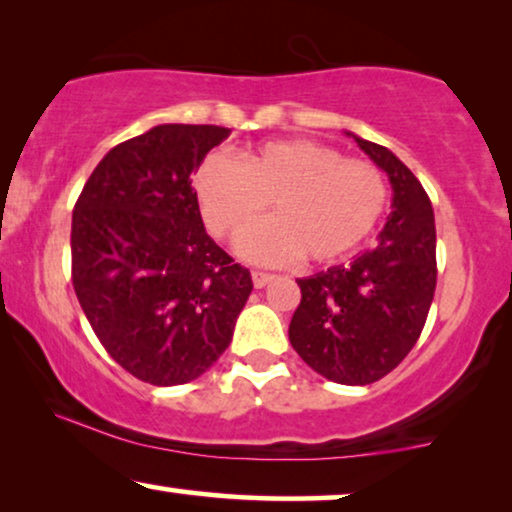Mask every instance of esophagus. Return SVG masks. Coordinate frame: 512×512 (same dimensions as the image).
<instances>
[{
  "label": "esophagus",
  "instance_id": "1",
  "mask_svg": "<svg viewBox=\"0 0 512 512\" xmlns=\"http://www.w3.org/2000/svg\"><path fill=\"white\" fill-rule=\"evenodd\" d=\"M274 274H264V271H252V285L255 288H264V285H269L271 281H274Z\"/></svg>",
  "mask_w": 512,
  "mask_h": 512
}]
</instances>
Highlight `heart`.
<instances>
[{"label": "heart", "mask_w": 512, "mask_h": 512, "mask_svg": "<svg viewBox=\"0 0 512 512\" xmlns=\"http://www.w3.org/2000/svg\"><path fill=\"white\" fill-rule=\"evenodd\" d=\"M199 213L217 238L236 241L257 264L297 257L327 264L360 248L379 227L388 203L386 177L370 161L344 159L313 140H271L231 163L208 156L194 173Z\"/></svg>", "instance_id": "b5f03b06"}]
</instances>
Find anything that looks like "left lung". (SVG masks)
<instances>
[{
  "label": "left lung",
  "instance_id": "obj_1",
  "mask_svg": "<svg viewBox=\"0 0 512 512\" xmlns=\"http://www.w3.org/2000/svg\"><path fill=\"white\" fill-rule=\"evenodd\" d=\"M351 135L388 175L391 215L377 245L309 278L290 320V344L320 377L367 386L395 370L424 330L435 295V217L428 194L391 149Z\"/></svg>",
  "mask_w": 512,
  "mask_h": 512
}]
</instances>
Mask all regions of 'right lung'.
I'll return each mask as SVG.
<instances>
[{
	"label": "right lung",
	"mask_w": 512,
	"mask_h": 512,
	"mask_svg": "<svg viewBox=\"0 0 512 512\" xmlns=\"http://www.w3.org/2000/svg\"><path fill=\"white\" fill-rule=\"evenodd\" d=\"M229 128L161 124L102 156L72 213V283L109 356L177 386L227 351L250 271L206 234L192 173Z\"/></svg>",
	"instance_id": "obj_1"
}]
</instances>
